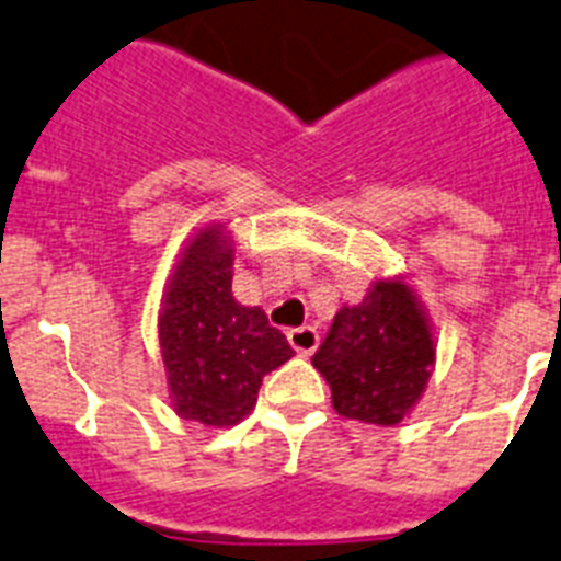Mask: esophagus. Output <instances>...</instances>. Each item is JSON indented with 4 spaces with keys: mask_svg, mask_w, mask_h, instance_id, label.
I'll return each mask as SVG.
<instances>
[{
    "mask_svg": "<svg viewBox=\"0 0 561 561\" xmlns=\"http://www.w3.org/2000/svg\"><path fill=\"white\" fill-rule=\"evenodd\" d=\"M289 344L295 347V353H301V356H312L318 347V333L312 327H293L289 333H286Z\"/></svg>",
    "mask_w": 561,
    "mask_h": 561,
    "instance_id": "34e87169",
    "label": "esophagus"
}]
</instances>
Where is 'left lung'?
Listing matches in <instances>:
<instances>
[{"mask_svg":"<svg viewBox=\"0 0 561 561\" xmlns=\"http://www.w3.org/2000/svg\"><path fill=\"white\" fill-rule=\"evenodd\" d=\"M347 420L397 425L420 402L434 370V335L414 289L393 277L376 280L356 307L335 312L312 356Z\"/></svg>","mask_w":561,"mask_h":561,"instance_id":"1","label":"left lung"}]
</instances>
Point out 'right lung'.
<instances>
[{"mask_svg":"<svg viewBox=\"0 0 561 561\" xmlns=\"http://www.w3.org/2000/svg\"><path fill=\"white\" fill-rule=\"evenodd\" d=\"M234 243L210 222L179 254L161 298L159 344L173 411L182 420L237 425L257 402L263 376L295 356L260 307L231 293Z\"/></svg>","mask_w":561,"mask_h":561,"instance_id":"obj_1","label":"right lung"}]
</instances>
